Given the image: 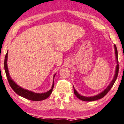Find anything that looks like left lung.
<instances>
[{"label":"left lung","instance_id":"left-lung-1","mask_svg":"<svg viewBox=\"0 0 124 124\" xmlns=\"http://www.w3.org/2000/svg\"><path fill=\"white\" fill-rule=\"evenodd\" d=\"M114 48H115V51H116V59H117V64L118 62V52H117V47H116V45H114ZM118 71H119V65L117 64V67H116V74H115L114 77L113 78V81H111V82L110 83V85H108V86L107 87V88L104 90V91L102 92L101 93H100V94H97L96 96H92V97H85V96H82L80 95V94L78 93V92L76 91V90L74 89V94L76 96L78 97V99H79L80 100H83V101H94V100H99L100 99L103 98L104 96L106 95V94L111 89L112 87H113V85L114 84L115 82H116V79H117V77H118Z\"/></svg>","mask_w":124,"mask_h":124}]
</instances>
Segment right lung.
Listing matches in <instances>:
<instances>
[{
    "label": "right lung",
    "instance_id": "1",
    "mask_svg": "<svg viewBox=\"0 0 124 124\" xmlns=\"http://www.w3.org/2000/svg\"><path fill=\"white\" fill-rule=\"evenodd\" d=\"M7 54H8V51H7L6 54L5 56V58H4V70H5L6 74V77L8 80V82L9 83V85L11 88L13 89V90L17 94H18L20 96L24 97V98L27 99L32 100V101H41V100H45L46 99H47L49 96L50 95V94L52 93V91H53V88H54V83L53 85L52 86V89L49 91L47 92L44 93H36L33 92L29 91L28 90L24 89L21 88L20 86H19L18 85H17L14 81H13L12 79L11 78V77L9 75V73H8V68H7ZM55 75H54V77Z\"/></svg>",
    "mask_w": 124,
    "mask_h": 124
}]
</instances>
